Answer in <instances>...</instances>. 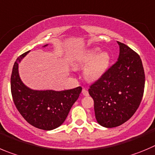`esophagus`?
I'll return each instance as SVG.
<instances>
[{
	"label": "esophagus",
	"mask_w": 155,
	"mask_h": 155,
	"mask_svg": "<svg viewBox=\"0 0 155 155\" xmlns=\"http://www.w3.org/2000/svg\"><path fill=\"white\" fill-rule=\"evenodd\" d=\"M82 95H85V96H88V95H89V92H88L87 89H82Z\"/></svg>",
	"instance_id": "1"
}]
</instances>
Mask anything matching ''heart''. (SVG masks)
Masks as SVG:
<instances>
[{"mask_svg": "<svg viewBox=\"0 0 155 155\" xmlns=\"http://www.w3.org/2000/svg\"><path fill=\"white\" fill-rule=\"evenodd\" d=\"M99 52V48H92L78 55L73 67L85 66L84 76L89 81H96L104 76L110 64V56L107 52Z\"/></svg>", "mask_w": 155, "mask_h": 155, "instance_id": "1", "label": "heart"}]
</instances>
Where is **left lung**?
<instances>
[{
    "instance_id": "8db88e82",
    "label": "left lung",
    "mask_w": 155,
    "mask_h": 155,
    "mask_svg": "<svg viewBox=\"0 0 155 155\" xmlns=\"http://www.w3.org/2000/svg\"><path fill=\"white\" fill-rule=\"evenodd\" d=\"M119 46L118 61L89 89L97 122L105 128L119 126L139 107L144 94V68L139 55L127 45Z\"/></svg>"
}]
</instances>
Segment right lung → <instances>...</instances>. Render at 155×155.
I'll return each mask as SVG.
<instances>
[{
  "instance_id": "add662e5",
  "label": "right lung",
  "mask_w": 155,
  "mask_h": 155,
  "mask_svg": "<svg viewBox=\"0 0 155 155\" xmlns=\"http://www.w3.org/2000/svg\"><path fill=\"white\" fill-rule=\"evenodd\" d=\"M29 52L19 56L13 66L11 78L13 100L17 110L29 124L40 129L50 131L64 122L79 98L82 87L63 91L34 90L27 87L21 79L18 67Z\"/></svg>"
}]
</instances>
